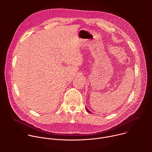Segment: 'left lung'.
Masks as SVG:
<instances>
[{"label": "left lung", "mask_w": 152, "mask_h": 152, "mask_svg": "<svg viewBox=\"0 0 152 152\" xmlns=\"http://www.w3.org/2000/svg\"><path fill=\"white\" fill-rule=\"evenodd\" d=\"M86 111H88V112H89V113H91V112H90V111H88V109H87V108H86Z\"/></svg>", "instance_id": "obj_1"}]
</instances>
